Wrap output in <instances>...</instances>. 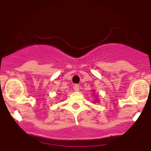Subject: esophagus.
Returning <instances> with one entry per match:
<instances>
[{
    "label": "esophagus",
    "mask_w": 151,
    "mask_h": 151,
    "mask_svg": "<svg viewBox=\"0 0 151 151\" xmlns=\"http://www.w3.org/2000/svg\"><path fill=\"white\" fill-rule=\"evenodd\" d=\"M73 88H74V90L76 91H79V89H80L79 85H75Z\"/></svg>",
    "instance_id": "34e87169"
}]
</instances>
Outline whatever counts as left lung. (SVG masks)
Returning <instances> with one entry per match:
<instances>
[{
	"label": "left lung",
	"instance_id": "obj_1",
	"mask_svg": "<svg viewBox=\"0 0 151 151\" xmlns=\"http://www.w3.org/2000/svg\"><path fill=\"white\" fill-rule=\"evenodd\" d=\"M98 101H98V100H97V98H96V99H95V102H97V103H98Z\"/></svg>",
	"mask_w": 151,
	"mask_h": 151
}]
</instances>
